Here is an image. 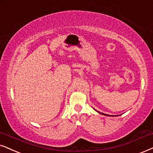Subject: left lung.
I'll return each mask as SVG.
<instances>
[{
  "label": "left lung",
  "instance_id": "obj_1",
  "mask_svg": "<svg viewBox=\"0 0 153 153\" xmlns=\"http://www.w3.org/2000/svg\"><path fill=\"white\" fill-rule=\"evenodd\" d=\"M99 113H100V112H99ZM102 114H103V115H106V116H109V115H107V114H103V113H101Z\"/></svg>",
  "mask_w": 153,
  "mask_h": 153
}]
</instances>
